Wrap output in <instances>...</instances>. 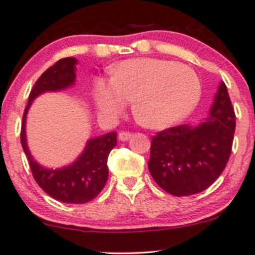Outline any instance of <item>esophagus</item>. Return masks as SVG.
<instances>
[{"label": "esophagus", "mask_w": 255, "mask_h": 255, "mask_svg": "<svg viewBox=\"0 0 255 255\" xmlns=\"http://www.w3.org/2000/svg\"><path fill=\"white\" fill-rule=\"evenodd\" d=\"M130 137H132V133H129V132H120V134H118L120 140H123V142L128 140Z\"/></svg>", "instance_id": "esophagus-1"}]
</instances>
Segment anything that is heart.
<instances>
[{"label": "heart", "mask_w": 255, "mask_h": 255, "mask_svg": "<svg viewBox=\"0 0 255 255\" xmlns=\"http://www.w3.org/2000/svg\"><path fill=\"white\" fill-rule=\"evenodd\" d=\"M201 97L199 76L189 66L164 59L138 58L118 64L112 78H99L94 99L100 112L117 117L133 99L144 126L164 129L184 121Z\"/></svg>", "instance_id": "obj_1"}]
</instances>
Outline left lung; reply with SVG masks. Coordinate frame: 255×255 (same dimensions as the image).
<instances>
[{"instance_id":"1","label":"left lung","mask_w":255,"mask_h":255,"mask_svg":"<svg viewBox=\"0 0 255 255\" xmlns=\"http://www.w3.org/2000/svg\"><path fill=\"white\" fill-rule=\"evenodd\" d=\"M236 115L227 86H218L204 122L181 125L151 138L148 168L156 184L174 196L206 190L225 170L232 151Z\"/></svg>"}]
</instances>
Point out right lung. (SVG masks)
I'll return each mask as SVG.
<instances>
[{"mask_svg": "<svg viewBox=\"0 0 255 255\" xmlns=\"http://www.w3.org/2000/svg\"><path fill=\"white\" fill-rule=\"evenodd\" d=\"M75 58H64L42 74L32 87L28 105L23 113L20 128V144L28 158L33 177L50 197L65 204H86L94 200L104 189L109 177L107 158L117 144V132H110L89 139L81 155L68 166L47 169L30 155L25 138V118L33 100L49 91H60L75 82Z\"/></svg>", "mask_w": 255, "mask_h": 255, "instance_id": "obj_1", "label": "right lung"}]
</instances>
